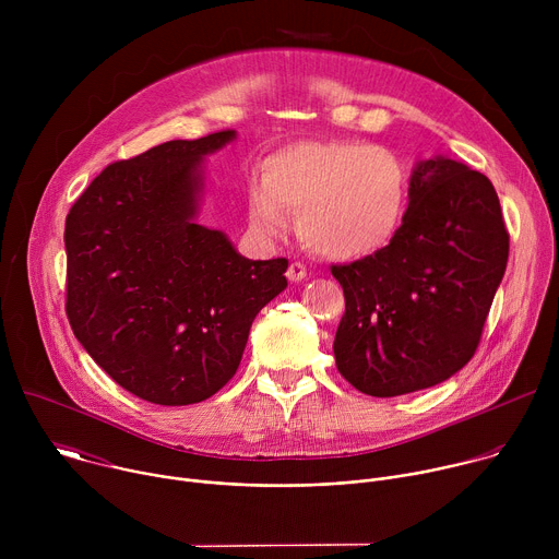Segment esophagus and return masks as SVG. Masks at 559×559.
<instances>
[{"mask_svg": "<svg viewBox=\"0 0 559 559\" xmlns=\"http://www.w3.org/2000/svg\"><path fill=\"white\" fill-rule=\"evenodd\" d=\"M305 276H307V267H305L302 263H292V265L287 267V278H289L292 283L302 281Z\"/></svg>", "mask_w": 559, "mask_h": 559, "instance_id": "obj_1", "label": "esophagus"}]
</instances>
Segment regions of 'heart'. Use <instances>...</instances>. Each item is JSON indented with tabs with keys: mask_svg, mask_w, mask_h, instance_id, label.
Here are the masks:
<instances>
[{
	"mask_svg": "<svg viewBox=\"0 0 559 559\" xmlns=\"http://www.w3.org/2000/svg\"><path fill=\"white\" fill-rule=\"evenodd\" d=\"M412 170L395 150L365 141H300L272 154L263 183L248 188V221L261 236L296 231L307 250L330 261L382 252L401 231Z\"/></svg>",
	"mask_w": 559,
	"mask_h": 559,
	"instance_id": "1",
	"label": "heart"
}]
</instances>
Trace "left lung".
Masks as SVG:
<instances>
[{
    "instance_id": "left-lung-1",
    "label": "left lung",
    "mask_w": 559,
    "mask_h": 559,
    "mask_svg": "<svg viewBox=\"0 0 559 559\" xmlns=\"http://www.w3.org/2000/svg\"><path fill=\"white\" fill-rule=\"evenodd\" d=\"M509 261L493 183L449 156L418 162L405 223L378 254L334 265L345 313L336 367L358 391L444 382L475 354Z\"/></svg>"
}]
</instances>
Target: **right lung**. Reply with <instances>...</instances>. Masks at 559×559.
<instances>
[{"label":"right lung","instance_id":"right-lung-1","mask_svg":"<svg viewBox=\"0 0 559 559\" xmlns=\"http://www.w3.org/2000/svg\"><path fill=\"white\" fill-rule=\"evenodd\" d=\"M236 130L177 139L108 166L66 218V313L76 341L154 405L207 401L241 365L287 259L252 261L197 223L205 156Z\"/></svg>","mask_w":559,"mask_h":559}]
</instances>
